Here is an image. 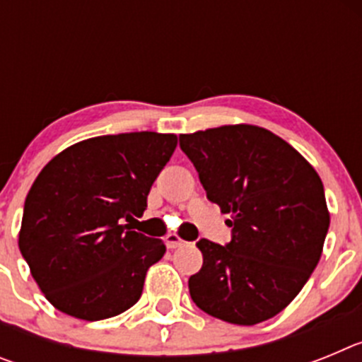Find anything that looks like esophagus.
Here are the masks:
<instances>
[{"label":"esophagus","mask_w":362,"mask_h":362,"mask_svg":"<svg viewBox=\"0 0 362 362\" xmlns=\"http://www.w3.org/2000/svg\"><path fill=\"white\" fill-rule=\"evenodd\" d=\"M185 241L179 235H175V233H170L168 238H166V246L168 248H177V246H183Z\"/></svg>","instance_id":"obj_1"}]
</instances>
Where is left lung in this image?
Masks as SVG:
<instances>
[{"label": "left lung", "mask_w": 362, "mask_h": 362, "mask_svg": "<svg viewBox=\"0 0 362 362\" xmlns=\"http://www.w3.org/2000/svg\"><path fill=\"white\" fill-rule=\"evenodd\" d=\"M179 146L232 228L225 246L197 241L203 267L188 279L192 300L232 325L274 317L321 259L330 226L321 177L293 146L254 124L181 134Z\"/></svg>", "instance_id": "8db88e82"}]
</instances>
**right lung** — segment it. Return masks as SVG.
I'll return each instance as SVG.
<instances>
[{
	"label": "right lung",
	"instance_id": "add662e5",
	"mask_svg": "<svg viewBox=\"0 0 362 362\" xmlns=\"http://www.w3.org/2000/svg\"><path fill=\"white\" fill-rule=\"evenodd\" d=\"M175 146L174 134L90 137L40 172L25 199L19 250L59 312L101 321L139 300L146 270L166 246L123 221L143 216Z\"/></svg>",
	"mask_w": 362,
	"mask_h": 362
}]
</instances>
